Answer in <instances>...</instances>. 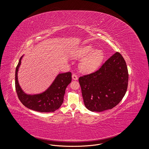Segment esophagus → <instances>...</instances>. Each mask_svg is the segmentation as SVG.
<instances>
[{"label":"esophagus","mask_w":149,"mask_h":149,"mask_svg":"<svg viewBox=\"0 0 149 149\" xmlns=\"http://www.w3.org/2000/svg\"><path fill=\"white\" fill-rule=\"evenodd\" d=\"M72 79L74 80H78V79L77 75L76 74H73L72 75Z\"/></svg>","instance_id":"esophagus-1"}]
</instances>
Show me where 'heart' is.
<instances>
[{"instance_id":"b5f03b06","label":"heart","mask_w":149,"mask_h":149,"mask_svg":"<svg viewBox=\"0 0 149 149\" xmlns=\"http://www.w3.org/2000/svg\"><path fill=\"white\" fill-rule=\"evenodd\" d=\"M83 58L80 64L79 68L84 72H91L96 70L103 61L104 54L102 50H95L91 45L80 47L75 51L73 57L76 58Z\"/></svg>"}]
</instances>
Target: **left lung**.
Here are the masks:
<instances>
[{
	"mask_svg": "<svg viewBox=\"0 0 149 149\" xmlns=\"http://www.w3.org/2000/svg\"><path fill=\"white\" fill-rule=\"evenodd\" d=\"M86 108L102 112L116 106L127 89L126 63L118 52L109 58L97 71L79 78Z\"/></svg>",
	"mask_w": 149,
	"mask_h": 149,
	"instance_id": "left-lung-1",
	"label": "left lung"
}]
</instances>
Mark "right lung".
Wrapping results in <instances>:
<instances>
[{
    "label": "right lung",
    "instance_id": "1",
    "mask_svg": "<svg viewBox=\"0 0 149 149\" xmlns=\"http://www.w3.org/2000/svg\"><path fill=\"white\" fill-rule=\"evenodd\" d=\"M15 69V85L18 97L22 103L30 109L40 112H53L58 109L64 101L65 89L71 81L70 72L57 75L50 87L44 92L30 95L23 91L18 80V71L22 57Z\"/></svg>",
    "mask_w": 149,
    "mask_h": 149
}]
</instances>
